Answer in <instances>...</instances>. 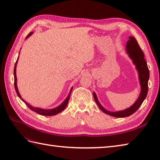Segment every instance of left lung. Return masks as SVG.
Returning <instances> with one entry per match:
<instances>
[{"mask_svg":"<svg viewBox=\"0 0 160 160\" xmlns=\"http://www.w3.org/2000/svg\"><path fill=\"white\" fill-rule=\"evenodd\" d=\"M127 52L128 53L129 56L132 60V62L136 66V69L139 73V78L140 81L141 85V93L139 96L138 99L135 102V104L131 106L130 108H127L124 111H118V112H110L102 107V105L99 103L96 97V95L93 93L94 100L98 105V107L104 113L106 114L110 115L111 116L117 117V118H125L128 117L129 115H132L136 111L141 104L145 100L146 97L147 96L148 87V81L149 79V70L147 66V61L144 59V54L142 52L140 47L139 46L138 41L134 37L130 36L129 40H128L127 44Z\"/></svg>","mask_w":160,"mask_h":160,"instance_id":"8db88e82","label":"left lung"}]
</instances>
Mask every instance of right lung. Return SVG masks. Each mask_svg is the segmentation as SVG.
<instances>
[{
    "mask_svg": "<svg viewBox=\"0 0 160 160\" xmlns=\"http://www.w3.org/2000/svg\"><path fill=\"white\" fill-rule=\"evenodd\" d=\"M32 34V32L29 33V34L28 35V36L26 37V38H28V37L29 36H31ZM20 54V53H19ZM18 59H17L16 62V64H15V66H14V70H13V75H14V87H15V90H16V92L17 93V95H18V96L25 103V104L28 106L30 109H31L32 111L36 112V113H38L40 115H47V116H50V115H55L58 113H59L60 112H61L62 111H63L64 108H66V107L67 106V104H68V102H69V98H70V96H71V91H72V89H71L70 91V93L69 94V96H68V97L66 98V100H64L63 102L61 104L59 107H58L55 108H53V109H42V108H36V107H32L31 105L29 104L28 102H26L23 99H22L21 96H20V95L19 94V92L18 91V88H17V84H16V64H17V62H18Z\"/></svg>",
    "mask_w": 160,
    "mask_h": 160,
    "instance_id": "1",
    "label": "right lung"
}]
</instances>
